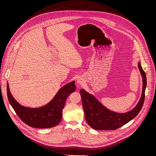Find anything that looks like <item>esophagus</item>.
<instances>
[{"mask_svg":"<svg viewBox=\"0 0 156 156\" xmlns=\"http://www.w3.org/2000/svg\"><path fill=\"white\" fill-rule=\"evenodd\" d=\"M76 82H77V83H78V85H82V84L84 82V81L83 80V79H82L81 77H80V78H78L77 79Z\"/></svg>","mask_w":156,"mask_h":156,"instance_id":"1","label":"esophagus"}]
</instances>
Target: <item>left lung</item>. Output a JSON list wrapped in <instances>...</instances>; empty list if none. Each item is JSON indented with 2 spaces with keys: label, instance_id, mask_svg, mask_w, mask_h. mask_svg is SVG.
<instances>
[{
  "label": "left lung",
  "instance_id": "8db88e82",
  "mask_svg": "<svg viewBox=\"0 0 156 156\" xmlns=\"http://www.w3.org/2000/svg\"><path fill=\"white\" fill-rule=\"evenodd\" d=\"M138 67L143 79L142 94L138 104L130 111L124 113L112 111L105 107L94 95L84 89L80 90L85 119L92 129L99 130H116L134 118L141 111L145 98L147 80L140 62L138 63Z\"/></svg>",
  "mask_w": 156,
  "mask_h": 156
}]
</instances>
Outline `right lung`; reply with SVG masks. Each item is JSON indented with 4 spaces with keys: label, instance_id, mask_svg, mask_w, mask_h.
<instances>
[{
    "label": "right lung",
    "instance_id": "obj_1",
    "mask_svg": "<svg viewBox=\"0 0 156 156\" xmlns=\"http://www.w3.org/2000/svg\"><path fill=\"white\" fill-rule=\"evenodd\" d=\"M75 88L74 81L67 83L48 104L37 108H27L19 104L10 93L8 82L7 94L9 103L24 123L34 128H50L59 124L67 98L75 92Z\"/></svg>",
    "mask_w": 156,
    "mask_h": 156
}]
</instances>
